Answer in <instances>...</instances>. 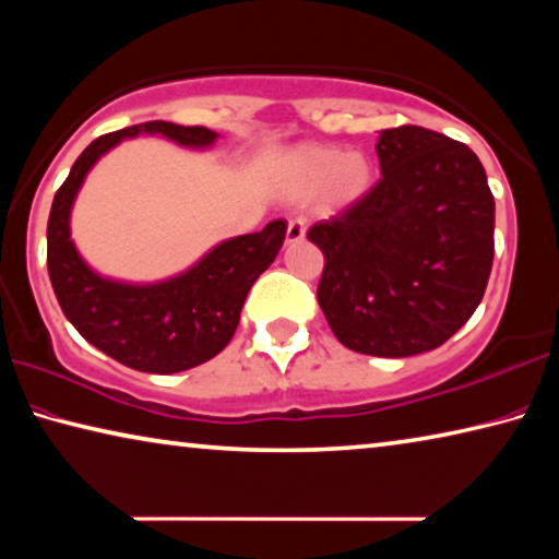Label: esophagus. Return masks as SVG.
<instances>
[{
    "label": "esophagus",
    "mask_w": 559,
    "mask_h": 559,
    "mask_svg": "<svg viewBox=\"0 0 559 559\" xmlns=\"http://www.w3.org/2000/svg\"><path fill=\"white\" fill-rule=\"evenodd\" d=\"M304 236H306V221L304 218H290L288 221V231H286V241L298 243V241H304Z\"/></svg>",
    "instance_id": "34e87169"
}]
</instances>
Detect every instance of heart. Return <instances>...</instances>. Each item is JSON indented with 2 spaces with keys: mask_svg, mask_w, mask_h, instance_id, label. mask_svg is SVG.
Listing matches in <instances>:
<instances>
[{
  "mask_svg": "<svg viewBox=\"0 0 559 559\" xmlns=\"http://www.w3.org/2000/svg\"><path fill=\"white\" fill-rule=\"evenodd\" d=\"M283 179L304 197L321 189V209L331 214L366 197L376 171L362 154H345L338 146H300L283 162Z\"/></svg>",
  "mask_w": 559,
  "mask_h": 559,
  "instance_id": "b5f03b06",
  "label": "heart"
}]
</instances>
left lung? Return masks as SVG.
Segmentation results:
<instances>
[{
  "label": "left lung",
  "instance_id": "8db88e82",
  "mask_svg": "<svg viewBox=\"0 0 559 559\" xmlns=\"http://www.w3.org/2000/svg\"><path fill=\"white\" fill-rule=\"evenodd\" d=\"M380 181L308 228L323 251L318 304L345 348L432 350L480 306L495 255V199L480 158L423 127L383 129Z\"/></svg>",
  "mask_w": 559,
  "mask_h": 559
}]
</instances>
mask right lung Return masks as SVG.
<instances>
[{
    "label": "right lung",
    "instance_id": "obj_1",
    "mask_svg": "<svg viewBox=\"0 0 559 559\" xmlns=\"http://www.w3.org/2000/svg\"><path fill=\"white\" fill-rule=\"evenodd\" d=\"M136 134H162L181 146H211L216 131L146 121L104 134L76 158L59 186L47 224V269L61 311L82 338L141 373H179L211 360L234 338L241 308L255 278L276 261L286 221H271L259 234L236 236L171 281L154 286L96 276L69 238V214L96 158Z\"/></svg>",
    "mask_w": 559,
    "mask_h": 559
}]
</instances>
